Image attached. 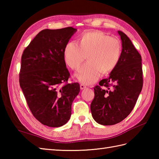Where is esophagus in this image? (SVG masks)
Returning <instances> with one entry per match:
<instances>
[{
  "label": "esophagus",
  "instance_id": "34e87169",
  "mask_svg": "<svg viewBox=\"0 0 159 159\" xmlns=\"http://www.w3.org/2000/svg\"><path fill=\"white\" fill-rule=\"evenodd\" d=\"M86 85H83V84H80V89L81 90H83V89H85L86 88Z\"/></svg>",
  "mask_w": 159,
  "mask_h": 159
}]
</instances>
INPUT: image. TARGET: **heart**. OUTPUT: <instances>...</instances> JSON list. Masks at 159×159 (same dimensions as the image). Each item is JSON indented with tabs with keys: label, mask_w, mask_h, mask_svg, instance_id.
<instances>
[{
	"label": "heart",
	"mask_w": 159,
	"mask_h": 159,
	"mask_svg": "<svg viewBox=\"0 0 159 159\" xmlns=\"http://www.w3.org/2000/svg\"><path fill=\"white\" fill-rule=\"evenodd\" d=\"M121 45L118 39L101 31H90L80 36L79 44L69 42L64 48V59L70 68L78 70L87 58L89 61L76 74L82 83H95L102 75L113 70L120 61Z\"/></svg>",
	"instance_id": "1"
}]
</instances>
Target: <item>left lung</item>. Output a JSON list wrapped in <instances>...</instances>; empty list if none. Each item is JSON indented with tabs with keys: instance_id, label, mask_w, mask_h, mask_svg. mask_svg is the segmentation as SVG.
<instances>
[{
	"instance_id": "1",
	"label": "left lung",
	"mask_w": 159,
	"mask_h": 159,
	"mask_svg": "<svg viewBox=\"0 0 159 159\" xmlns=\"http://www.w3.org/2000/svg\"><path fill=\"white\" fill-rule=\"evenodd\" d=\"M117 33L122 46L120 61L109 76L94 87L90 107L94 120L104 126L119 123L130 113L143 87L140 54L125 33Z\"/></svg>"
}]
</instances>
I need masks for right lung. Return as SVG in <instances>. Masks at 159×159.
<instances>
[{
    "label": "right lung",
    "mask_w": 159,
    "mask_h": 159,
    "mask_svg": "<svg viewBox=\"0 0 159 159\" xmlns=\"http://www.w3.org/2000/svg\"><path fill=\"white\" fill-rule=\"evenodd\" d=\"M77 29L40 31L23 52L20 87L32 114L42 124L60 127L71 117L72 104L80 92L78 83H67L64 48Z\"/></svg>",
    "instance_id": "add662e5"
}]
</instances>
